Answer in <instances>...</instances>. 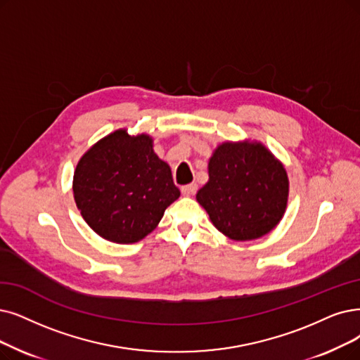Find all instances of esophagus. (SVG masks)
<instances>
[{
  "instance_id": "obj_1",
  "label": "esophagus",
  "mask_w": 360,
  "mask_h": 360,
  "mask_svg": "<svg viewBox=\"0 0 360 360\" xmlns=\"http://www.w3.org/2000/svg\"><path fill=\"white\" fill-rule=\"evenodd\" d=\"M180 191H181V193H183L184 196H192V195H195L196 191H198V184H196V183H191V184L181 186Z\"/></svg>"
}]
</instances>
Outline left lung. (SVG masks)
<instances>
[{"label": "left lung", "instance_id": "1", "mask_svg": "<svg viewBox=\"0 0 360 360\" xmlns=\"http://www.w3.org/2000/svg\"><path fill=\"white\" fill-rule=\"evenodd\" d=\"M208 176L196 200L227 238L258 239L283 217L290 192L288 176L262 143H221L210 158Z\"/></svg>", "mask_w": 360, "mask_h": 360}]
</instances>
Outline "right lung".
<instances>
[{
	"mask_svg": "<svg viewBox=\"0 0 360 360\" xmlns=\"http://www.w3.org/2000/svg\"><path fill=\"white\" fill-rule=\"evenodd\" d=\"M72 188L84 220L115 243L148 236L180 196L169 165L153 152L152 137L127 130L110 133L82 155Z\"/></svg>",
	"mask_w": 360,
	"mask_h": 360,
	"instance_id": "right-lung-1",
	"label": "right lung"
}]
</instances>
